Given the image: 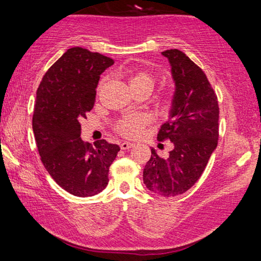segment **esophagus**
Instances as JSON below:
<instances>
[{"label": "esophagus", "mask_w": 261, "mask_h": 261, "mask_svg": "<svg viewBox=\"0 0 261 261\" xmlns=\"http://www.w3.org/2000/svg\"><path fill=\"white\" fill-rule=\"evenodd\" d=\"M120 147H121L122 150H127V149L133 148L134 147V143H130V142H127V141H125V142H122L120 144Z\"/></svg>", "instance_id": "34e87169"}]
</instances>
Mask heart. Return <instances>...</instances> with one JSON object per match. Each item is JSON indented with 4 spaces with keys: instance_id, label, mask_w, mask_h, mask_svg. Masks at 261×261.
<instances>
[{
    "instance_id": "obj_1",
    "label": "heart",
    "mask_w": 261,
    "mask_h": 261,
    "mask_svg": "<svg viewBox=\"0 0 261 261\" xmlns=\"http://www.w3.org/2000/svg\"><path fill=\"white\" fill-rule=\"evenodd\" d=\"M129 85L132 89L144 88L151 91L153 85H155V79L153 76L146 70L134 71L129 76ZM170 108V98L165 97L161 101V109L163 111H168ZM148 119L143 114H129L125 115L117 125V132L120 135L128 139H134L142 133V129L147 125Z\"/></svg>"
}]
</instances>
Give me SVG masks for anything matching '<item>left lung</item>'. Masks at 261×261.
Here are the masks:
<instances>
[{
    "mask_svg": "<svg viewBox=\"0 0 261 261\" xmlns=\"http://www.w3.org/2000/svg\"><path fill=\"white\" fill-rule=\"evenodd\" d=\"M162 54L169 60L174 92L169 120L157 139L170 140L173 149L166 159L151 148L143 169L149 191L165 198L185 193L199 180L219 139V102L201 68L179 49Z\"/></svg>",
    "mask_w": 261,
    "mask_h": 261,
    "instance_id": "left-lung-1",
    "label": "left lung"
}]
</instances>
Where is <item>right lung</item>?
Listing matches in <instances>:
<instances>
[{
	"label": "right lung",
	"instance_id": "1",
	"mask_svg": "<svg viewBox=\"0 0 261 261\" xmlns=\"http://www.w3.org/2000/svg\"><path fill=\"white\" fill-rule=\"evenodd\" d=\"M114 61L72 47L47 70L37 90L32 128L41 162L59 186L92 196L109 184L110 165L120 147L105 140L85 143L81 120L95 104L100 75Z\"/></svg>",
	"mask_w": 261,
	"mask_h": 261
}]
</instances>
